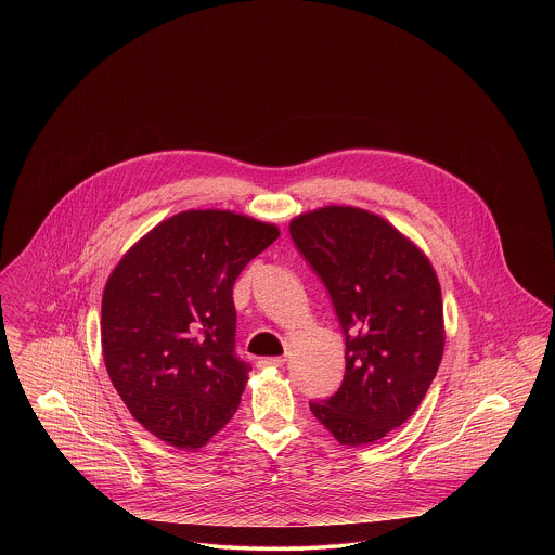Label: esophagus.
<instances>
[{
	"mask_svg": "<svg viewBox=\"0 0 555 555\" xmlns=\"http://www.w3.org/2000/svg\"><path fill=\"white\" fill-rule=\"evenodd\" d=\"M286 363L284 357H264L258 361V367H282Z\"/></svg>",
	"mask_w": 555,
	"mask_h": 555,
	"instance_id": "obj_1",
	"label": "esophagus"
}]
</instances>
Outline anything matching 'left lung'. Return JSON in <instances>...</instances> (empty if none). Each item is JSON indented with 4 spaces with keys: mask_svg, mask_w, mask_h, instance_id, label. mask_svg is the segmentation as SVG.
Here are the masks:
<instances>
[{
    "mask_svg": "<svg viewBox=\"0 0 555 555\" xmlns=\"http://www.w3.org/2000/svg\"><path fill=\"white\" fill-rule=\"evenodd\" d=\"M291 237L328 291L346 337V374L318 421L348 447L403 425L427 393L444 350L442 293L427 256L376 214L322 207Z\"/></svg>",
    "mask_w": 555,
    "mask_h": 555,
    "instance_id": "8db88e82",
    "label": "left lung"
}]
</instances>
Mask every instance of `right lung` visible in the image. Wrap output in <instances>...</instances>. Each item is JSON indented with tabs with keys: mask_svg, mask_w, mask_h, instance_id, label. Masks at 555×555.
<instances>
[{
	"mask_svg": "<svg viewBox=\"0 0 555 555\" xmlns=\"http://www.w3.org/2000/svg\"><path fill=\"white\" fill-rule=\"evenodd\" d=\"M278 227L218 209L159 222L102 295L104 365L132 416L177 449H201L237 412L249 363L235 354L233 284Z\"/></svg>",
	"mask_w": 555,
	"mask_h": 555,
	"instance_id": "1",
	"label": "right lung"
}]
</instances>
